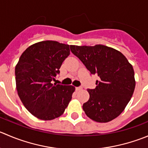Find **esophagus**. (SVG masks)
<instances>
[{
	"mask_svg": "<svg viewBox=\"0 0 148 148\" xmlns=\"http://www.w3.org/2000/svg\"><path fill=\"white\" fill-rule=\"evenodd\" d=\"M82 87H76V90H77V91L82 90Z\"/></svg>",
	"mask_w": 148,
	"mask_h": 148,
	"instance_id": "1",
	"label": "esophagus"
}]
</instances>
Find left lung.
<instances>
[{
  "mask_svg": "<svg viewBox=\"0 0 148 148\" xmlns=\"http://www.w3.org/2000/svg\"><path fill=\"white\" fill-rule=\"evenodd\" d=\"M70 48L92 74L99 77L95 88L87 90L90 98L83 104L84 113L97 122L112 121L123 112L134 92L132 66L121 52L106 45Z\"/></svg>",
  "mask_w": 148,
  "mask_h": 148,
  "instance_id": "left-lung-1",
  "label": "left lung"
}]
</instances>
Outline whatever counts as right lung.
<instances>
[{"label":"right lung","instance_id":"1","mask_svg":"<svg viewBox=\"0 0 148 148\" xmlns=\"http://www.w3.org/2000/svg\"><path fill=\"white\" fill-rule=\"evenodd\" d=\"M69 45L46 40L30 45L15 68L16 85L24 107L33 116L48 121L64 114L75 87L52 84L69 56Z\"/></svg>","mask_w":148,"mask_h":148}]
</instances>
